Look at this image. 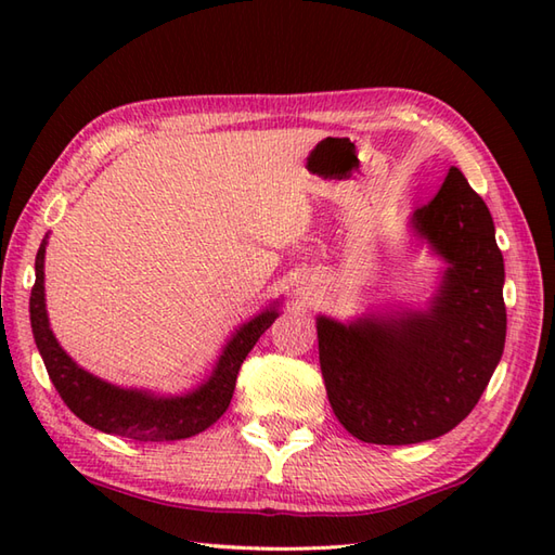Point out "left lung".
<instances>
[{
	"label": "left lung",
	"mask_w": 555,
	"mask_h": 555,
	"mask_svg": "<svg viewBox=\"0 0 555 555\" xmlns=\"http://www.w3.org/2000/svg\"><path fill=\"white\" fill-rule=\"evenodd\" d=\"M410 231L446 264L424 308H386L348 322L317 317L320 364L338 422L364 443L443 436L485 393L505 346L503 255L463 171L448 169Z\"/></svg>",
	"instance_id": "obj_1"
}]
</instances>
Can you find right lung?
Returning a JSON list of instances; mask_svg holds the SVG:
<instances>
[{"instance_id": "right-lung-1", "label": "right lung", "mask_w": 555, "mask_h": 555, "mask_svg": "<svg viewBox=\"0 0 555 555\" xmlns=\"http://www.w3.org/2000/svg\"><path fill=\"white\" fill-rule=\"evenodd\" d=\"M44 247L47 235L35 257V286L30 293V326L47 374L64 398L68 410L90 427L104 434L124 436L133 441H179L211 427L227 412L235 376L247 352L281 312V300H274L243 322L223 344L207 379L183 393H155L147 388H124L100 379L59 346L50 328L44 305Z\"/></svg>"}]
</instances>
